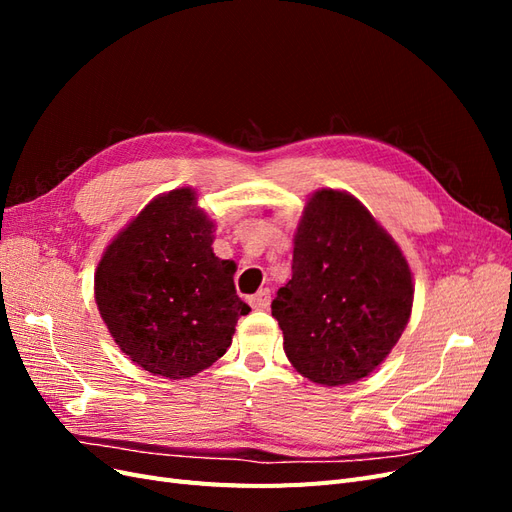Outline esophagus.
Here are the masks:
<instances>
[{
    "label": "esophagus",
    "instance_id": "1",
    "mask_svg": "<svg viewBox=\"0 0 512 512\" xmlns=\"http://www.w3.org/2000/svg\"><path fill=\"white\" fill-rule=\"evenodd\" d=\"M269 303H271V292H269V288H260L256 294H252V297H250V305H252L254 309H267Z\"/></svg>",
    "mask_w": 512,
    "mask_h": 512
}]
</instances>
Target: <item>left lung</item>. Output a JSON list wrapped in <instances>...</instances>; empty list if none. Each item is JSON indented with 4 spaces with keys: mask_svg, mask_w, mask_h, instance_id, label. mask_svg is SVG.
<instances>
[{
    "mask_svg": "<svg viewBox=\"0 0 512 512\" xmlns=\"http://www.w3.org/2000/svg\"><path fill=\"white\" fill-rule=\"evenodd\" d=\"M412 299L406 256L359 200L329 188L307 200L292 280L271 303L301 376L324 386L369 376L404 333Z\"/></svg>",
    "mask_w": 512,
    "mask_h": 512,
    "instance_id": "8db88e82",
    "label": "left lung"
}]
</instances>
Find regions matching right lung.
Instances as JSON below:
<instances>
[{
  "instance_id": "right-lung-1",
  "label": "right lung",
  "mask_w": 512,
  "mask_h": 512,
  "mask_svg": "<svg viewBox=\"0 0 512 512\" xmlns=\"http://www.w3.org/2000/svg\"><path fill=\"white\" fill-rule=\"evenodd\" d=\"M213 222L192 188L151 203L106 247L96 303L115 344L153 376L192 378L232 342L250 305L235 290L237 267L213 254Z\"/></svg>"
}]
</instances>
